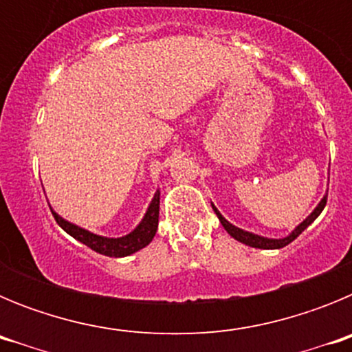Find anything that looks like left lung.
Listing matches in <instances>:
<instances>
[{"label": "left lung", "mask_w": 352, "mask_h": 352, "mask_svg": "<svg viewBox=\"0 0 352 352\" xmlns=\"http://www.w3.org/2000/svg\"><path fill=\"white\" fill-rule=\"evenodd\" d=\"M326 197H328V195H324V197H322V201L319 204H317L316 210H314L312 213H310L309 217H307V219H305L303 222H301L300 226H298L296 229H294V231L291 232V234L285 236V238H282V239L263 238V236H257V234H252V232L243 231V229H239V227H234V226H232V223L227 222V220L223 219L222 214L219 213V210H217V208H214V206H213V210H214V213H217V217H219L220 223H222V226H223V229H226V231L229 232V234H231L232 238L238 239V241H241V243L248 245V247L266 248V250H273V248H282V247H285V245L291 243V241H294V239H296L298 236H300L301 232H303L305 229H307V227H309L310 223H312L314 220H316L317 217H319V214H321V211L324 210V206H326Z\"/></svg>", "instance_id": "left-lung-1"}]
</instances>
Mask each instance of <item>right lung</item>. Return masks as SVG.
Returning <instances> with one entry per match:
<instances>
[{"mask_svg": "<svg viewBox=\"0 0 352 352\" xmlns=\"http://www.w3.org/2000/svg\"><path fill=\"white\" fill-rule=\"evenodd\" d=\"M158 210H160V192L155 194L153 201L149 204L142 222L130 234L123 236V238H104V236L93 234V232L86 231L82 227H77L74 223L67 222V220L61 219L60 214L54 213L52 210L51 211L54 214L56 222L60 223L61 229L67 231L72 238H76L77 241L84 243L86 247L91 248V250L98 252L102 256L125 257L151 243V239H153L158 227Z\"/></svg>", "mask_w": 352, "mask_h": 352, "instance_id": "right-lung-1", "label": "right lung"}]
</instances>
